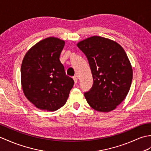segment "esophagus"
Instances as JSON below:
<instances>
[{
  "label": "esophagus",
  "instance_id": "esophagus-1",
  "mask_svg": "<svg viewBox=\"0 0 151 151\" xmlns=\"http://www.w3.org/2000/svg\"><path fill=\"white\" fill-rule=\"evenodd\" d=\"M73 80H74V81H75V83H76L77 82H78V78H77V77H76V76H73Z\"/></svg>",
  "mask_w": 151,
  "mask_h": 151
}]
</instances>
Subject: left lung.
I'll list each match as a JSON object with an SVG mask.
<instances>
[{
    "label": "left lung",
    "instance_id": "obj_1",
    "mask_svg": "<svg viewBox=\"0 0 151 151\" xmlns=\"http://www.w3.org/2000/svg\"><path fill=\"white\" fill-rule=\"evenodd\" d=\"M88 60L93 83L84 93L93 109L109 112L127 95L132 80L130 61L120 44L106 38L93 36L77 44Z\"/></svg>",
    "mask_w": 151,
    "mask_h": 151
}]
</instances>
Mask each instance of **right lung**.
I'll return each mask as SVG.
<instances>
[{"instance_id":"right-lung-1","label":"right lung","mask_w":151,"mask_h":151,"mask_svg":"<svg viewBox=\"0 0 151 151\" xmlns=\"http://www.w3.org/2000/svg\"><path fill=\"white\" fill-rule=\"evenodd\" d=\"M65 42L48 37L28 51L21 65L23 92L41 110L55 111L67 101L74 80L66 75L59 60Z\"/></svg>"}]
</instances>
